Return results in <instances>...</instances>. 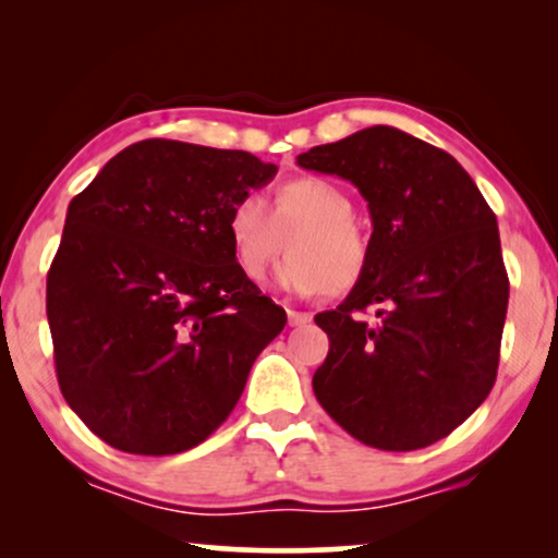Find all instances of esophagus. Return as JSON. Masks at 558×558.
<instances>
[{"mask_svg": "<svg viewBox=\"0 0 558 558\" xmlns=\"http://www.w3.org/2000/svg\"><path fill=\"white\" fill-rule=\"evenodd\" d=\"M287 317H289V325H292V327L307 325L312 319L310 312H300V310H287Z\"/></svg>", "mask_w": 558, "mask_h": 558, "instance_id": "esophagus-1", "label": "esophagus"}]
</instances>
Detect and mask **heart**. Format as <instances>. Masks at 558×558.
<instances>
[{
    "instance_id": "b5f03b06",
    "label": "heart",
    "mask_w": 558,
    "mask_h": 558,
    "mask_svg": "<svg viewBox=\"0 0 558 558\" xmlns=\"http://www.w3.org/2000/svg\"><path fill=\"white\" fill-rule=\"evenodd\" d=\"M353 216L355 205L340 185L294 178L277 190L271 208L262 195L243 193L228 210L226 235L251 281L266 277L292 235L281 284L296 294H345L371 264V239Z\"/></svg>"
}]
</instances>
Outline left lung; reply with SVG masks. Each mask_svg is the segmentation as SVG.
Here are the masks:
<instances>
[{"mask_svg":"<svg viewBox=\"0 0 558 558\" xmlns=\"http://www.w3.org/2000/svg\"><path fill=\"white\" fill-rule=\"evenodd\" d=\"M296 165L353 182L373 220L368 271L315 317L330 338L317 401L386 452L445 439L498 376L510 284L495 213L452 155L393 126L312 147Z\"/></svg>","mask_w":558,"mask_h":558,"instance_id":"8db88e82","label":"left lung"}]
</instances>
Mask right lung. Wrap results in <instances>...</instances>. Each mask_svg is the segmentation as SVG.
Returning a JSON list of instances; mask_svg holds the SVG:
<instances>
[{"instance_id":"right-lung-1","label":"right lung","mask_w":558,"mask_h":558,"mask_svg":"<svg viewBox=\"0 0 558 558\" xmlns=\"http://www.w3.org/2000/svg\"><path fill=\"white\" fill-rule=\"evenodd\" d=\"M274 174L251 151L144 140L68 205L45 307L63 399L106 445L197 447L284 330L226 235L231 205Z\"/></svg>"}]
</instances>
